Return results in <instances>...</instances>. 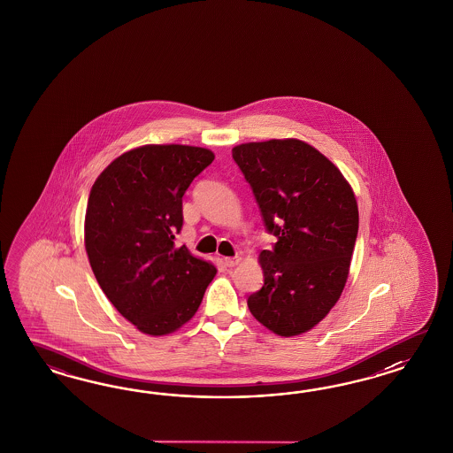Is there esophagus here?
I'll return each mask as SVG.
<instances>
[{"instance_id": "34e87169", "label": "esophagus", "mask_w": 453, "mask_h": 453, "mask_svg": "<svg viewBox=\"0 0 453 453\" xmlns=\"http://www.w3.org/2000/svg\"><path fill=\"white\" fill-rule=\"evenodd\" d=\"M239 262H241V257H237V256H235V257H226V259H224V264H226L227 267H234V265H237Z\"/></svg>"}]
</instances>
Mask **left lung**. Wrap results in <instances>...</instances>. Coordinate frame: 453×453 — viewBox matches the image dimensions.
<instances>
[{
	"label": "left lung",
	"mask_w": 453,
	"mask_h": 453,
	"mask_svg": "<svg viewBox=\"0 0 453 453\" xmlns=\"http://www.w3.org/2000/svg\"><path fill=\"white\" fill-rule=\"evenodd\" d=\"M233 157L277 237L259 254L264 286L249 296V311L280 337L301 335L345 288L358 233L356 194L339 167L301 139L239 144Z\"/></svg>",
	"instance_id": "left-lung-1"
}]
</instances>
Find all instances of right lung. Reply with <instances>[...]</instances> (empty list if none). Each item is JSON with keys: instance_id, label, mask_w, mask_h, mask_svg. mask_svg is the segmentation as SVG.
<instances>
[{"instance_id": "add662e5", "label": "right lung", "mask_w": 453, "mask_h": 453, "mask_svg": "<svg viewBox=\"0 0 453 453\" xmlns=\"http://www.w3.org/2000/svg\"><path fill=\"white\" fill-rule=\"evenodd\" d=\"M214 152L146 144L124 152L97 176L84 218V246L97 284L118 312L152 337L197 312L218 269L176 246L182 196Z\"/></svg>"}]
</instances>
